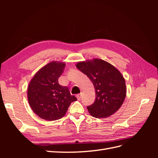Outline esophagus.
Masks as SVG:
<instances>
[{
  "instance_id": "34e87169",
  "label": "esophagus",
  "mask_w": 158,
  "mask_h": 158,
  "mask_svg": "<svg viewBox=\"0 0 158 158\" xmlns=\"http://www.w3.org/2000/svg\"><path fill=\"white\" fill-rule=\"evenodd\" d=\"M76 98H77V99H78V100H80L81 99V94H77L76 95Z\"/></svg>"
}]
</instances>
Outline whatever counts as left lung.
Wrapping results in <instances>:
<instances>
[{
    "label": "left lung",
    "mask_w": 158,
    "mask_h": 158,
    "mask_svg": "<svg viewBox=\"0 0 158 158\" xmlns=\"http://www.w3.org/2000/svg\"><path fill=\"white\" fill-rule=\"evenodd\" d=\"M76 67L92 81L95 99L87 107L91 115L96 118L111 116L121 107L126 97L123 76L115 67L99 59L80 62Z\"/></svg>",
    "instance_id": "1"
}]
</instances>
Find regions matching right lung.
<instances>
[{"label":"right lung","instance_id":"1","mask_svg":"<svg viewBox=\"0 0 158 158\" xmlns=\"http://www.w3.org/2000/svg\"><path fill=\"white\" fill-rule=\"evenodd\" d=\"M65 64L52 62L33 76L27 88L30 106L37 115L47 121L59 120L64 116L72 102L77 100L67 86L59 84Z\"/></svg>","mask_w":158,"mask_h":158}]
</instances>
